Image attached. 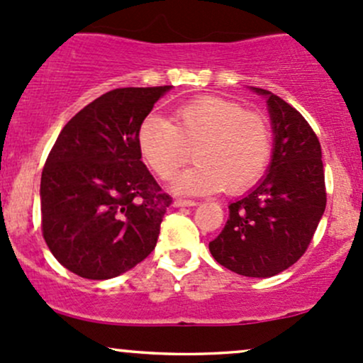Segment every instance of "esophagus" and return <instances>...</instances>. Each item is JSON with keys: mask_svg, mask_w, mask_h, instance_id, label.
Returning <instances> with one entry per match:
<instances>
[{"mask_svg": "<svg viewBox=\"0 0 363 363\" xmlns=\"http://www.w3.org/2000/svg\"><path fill=\"white\" fill-rule=\"evenodd\" d=\"M175 206H194L196 205V201L194 200H186V198H177V200L174 201Z\"/></svg>", "mask_w": 363, "mask_h": 363, "instance_id": "obj_1", "label": "esophagus"}]
</instances>
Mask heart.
I'll return each instance as SVG.
<instances>
[{
    "label": "heart",
    "instance_id": "obj_1",
    "mask_svg": "<svg viewBox=\"0 0 363 363\" xmlns=\"http://www.w3.org/2000/svg\"><path fill=\"white\" fill-rule=\"evenodd\" d=\"M143 160L162 181H170L194 157L198 163L177 181L181 193H238L267 169L272 151L269 121L241 103L200 96L175 108L172 122L146 117L138 129Z\"/></svg>",
    "mask_w": 363,
    "mask_h": 363
}]
</instances>
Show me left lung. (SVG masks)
<instances>
[{
	"label": "left lung",
	"instance_id": "8db88e82",
	"mask_svg": "<svg viewBox=\"0 0 363 363\" xmlns=\"http://www.w3.org/2000/svg\"><path fill=\"white\" fill-rule=\"evenodd\" d=\"M267 96L276 134L272 163L260 184L230 203L229 218L210 241V253L225 269L246 277H272L296 264L324 215L322 150L303 115L270 91Z\"/></svg>",
	"mask_w": 363,
	"mask_h": 363
}]
</instances>
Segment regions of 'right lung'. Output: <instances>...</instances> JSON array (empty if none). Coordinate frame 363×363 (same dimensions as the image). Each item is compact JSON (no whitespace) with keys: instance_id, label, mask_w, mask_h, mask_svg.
<instances>
[{"instance_id":"1","label":"right lung","mask_w":363,"mask_h":363,"mask_svg":"<svg viewBox=\"0 0 363 363\" xmlns=\"http://www.w3.org/2000/svg\"><path fill=\"white\" fill-rule=\"evenodd\" d=\"M169 89L108 91L58 134L41 175V229L70 272L94 281L121 276L157 246L172 196L141 162L138 129Z\"/></svg>"}]
</instances>
